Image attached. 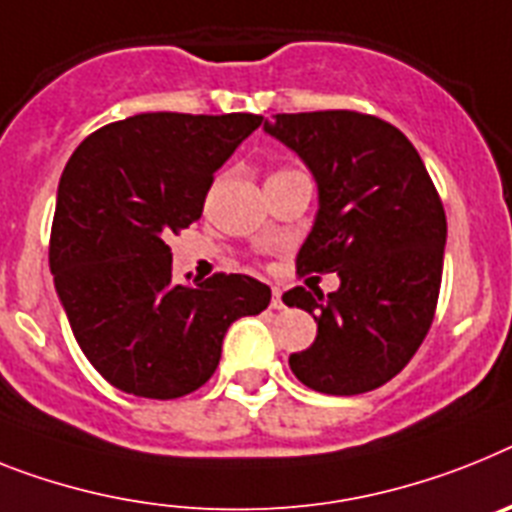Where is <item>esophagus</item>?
<instances>
[{"instance_id":"34e87169","label":"esophagus","mask_w":512,"mask_h":512,"mask_svg":"<svg viewBox=\"0 0 512 512\" xmlns=\"http://www.w3.org/2000/svg\"><path fill=\"white\" fill-rule=\"evenodd\" d=\"M270 307H273V309L286 307V304H283V291L281 289H273V299H270Z\"/></svg>"}]
</instances>
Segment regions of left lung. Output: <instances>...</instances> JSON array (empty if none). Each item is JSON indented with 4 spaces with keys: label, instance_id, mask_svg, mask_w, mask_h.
<instances>
[{
    "label": "left lung",
    "instance_id": "left-lung-1",
    "mask_svg": "<svg viewBox=\"0 0 512 512\" xmlns=\"http://www.w3.org/2000/svg\"><path fill=\"white\" fill-rule=\"evenodd\" d=\"M265 132L309 166L320 210L296 273H338L322 296L304 286L283 302L307 309L317 338L289 356L307 388L359 395L393 380L435 320L448 221L409 137L359 111L276 114Z\"/></svg>",
    "mask_w": 512,
    "mask_h": 512
}]
</instances>
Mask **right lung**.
Returning a JSON list of instances; mask_svg holds the SVG:
<instances>
[{
	"instance_id": "add662e5",
	"label": "right lung",
	"mask_w": 512,
	"mask_h": 512,
	"mask_svg": "<svg viewBox=\"0 0 512 512\" xmlns=\"http://www.w3.org/2000/svg\"><path fill=\"white\" fill-rule=\"evenodd\" d=\"M263 124L257 114H137L77 145L59 179L49 265L70 328L106 382L182 398L210 380L234 320L270 289L242 273L171 278V234L203 216L213 174Z\"/></svg>"
}]
</instances>
